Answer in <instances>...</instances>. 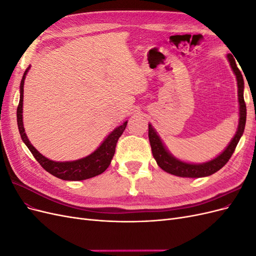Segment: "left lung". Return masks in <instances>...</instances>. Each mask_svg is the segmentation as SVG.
I'll return each instance as SVG.
<instances>
[{
	"label": "left lung",
	"instance_id": "8db88e82",
	"mask_svg": "<svg viewBox=\"0 0 256 256\" xmlns=\"http://www.w3.org/2000/svg\"><path fill=\"white\" fill-rule=\"evenodd\" d=\"M228 58L237 78L238 99H239V104H240L239 125H238V130L235 136L233 138V140L230 141V145L226 147V150H224L221 154H219L216 159L206 162V164H186V162H182L172 157L166 150L164 144H162L160 138L156 134V131H154L152 125H148V138H150L152 156L154 159H156L157 164L164 170V171L176 176H180V177L209 176L216 173V171H219L221 168L226 166L228 164V161L230 160V158L232 157V154H233V152H235L236 146L244 130L246 120V106L244 99V78H242V72H240L239 68L237 67L233 56H232V54H228Z\"/></svg>",
	"mask_w": 256,
	"mask_h": 256
}]
</instances>
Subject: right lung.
Masks as SVG:
<instances>
[{"label": "right lung", "instance_id": "1", "mask_svg": "<svg viewBox=\"0 0 256 256\" xmlns=\"http://www.w3.org/2000/svg\"><path fill=\"white\" fill-rule=\"evenodd\" d=\"M26 72L28 69L24 72V74L22 76L20 84V102L17 108V122L22 141L26 143L28 148L32 152L38 164H40L48 173L63 180H84L104 173L111 164V160L115 152L116 143H118L120 136L124 132V130H125L127 126V122H124L122 126L114 129L109 134V136L104 141V143L99 146V148H97L86 158L70 162H56L49 160L44 157L42 154L38 152L35 150V147L30 143L28 138L24 132V128H23V83H24Z\"/></svg>", "mask_w": 256, "mask_h": 256}]
</instances>
